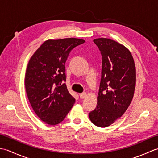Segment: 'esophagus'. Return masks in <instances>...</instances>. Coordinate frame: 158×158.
Instances as JSON below:
<instances>
[{
	"mask_svg": "<svg viewBox=\"0 0 158 158\" xmlns=\"http://www.w3.org/2000/svg\"><path fill=\"white\" fill-rule=\"evenodd\" d=\"M79 96H80V98H81V99H83L87 96V94L85 92L81 93V94H79Z\"/></svg>",
	"mask_w": 158,
	"mask_h": 158,
	"instance_id": "1",
	"label": "esophagus"
}]
</instances>
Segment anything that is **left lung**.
Wrapping results in <instances>:
<instances>
[{"instance_id": "8db88e82", "label": "left lung", "mask_w": 158, "mask_h": 158, "mask_svg": "<svg viewBox=\"0 0 158 158\" xmlns=\"http://www.w3.org/2000/svg\"><path fill=\"white\" fill-rule=\"evenodd\" d=\"M102 56V77L96 109L89 114L95 126L105 127L122 116L132 102L136 67L129 49L113 40H94Z\"/></svg>"}]
</instances>
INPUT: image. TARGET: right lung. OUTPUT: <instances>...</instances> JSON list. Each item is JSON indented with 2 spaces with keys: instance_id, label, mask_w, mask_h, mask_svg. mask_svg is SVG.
I'll return each instance as SVG.
<instances>
[{
  "instance_id": "add662e5",
  "label": "right lung",
  "mask_w": 158,
  "mask_h": 158,
  "mask_svg": "<svg viewBox=\"0 0 158 158\" xmlns=\"http://www.w3.org/2000/svg\"><path fill=\"white\" fill-rule=\"evenodd\" d=\"M83 43V39L76 38L47 40L29 60L26 92L36 115L49 125L62 122L75 102L63 83L65 62L70 51Z\"/></svg>"
}]
</instances>
